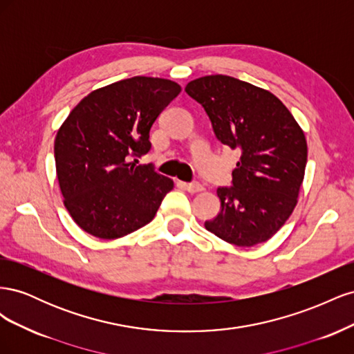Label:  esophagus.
Here are the masks:
<instances>
[{
  "mask_svg": "<svg viewBox=\"0 0 354 354\" xmlns=\"http://www.w3.org/2000/svg\"><path fill=\"white\" fill-rule=\"evenodd\" d=\"M185 187H186V190L189 192V194H198V192L203 190V186L196 183V181H194V183H187Z\"/></svg>",
  "mask_w": 354,
  "mask_h": 354,
  "instance_id": "esophagus-1",
  "label": "esophagus"
}]
</instances>
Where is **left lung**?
I'll return each instance as SVG.
<instances>
[{
  "label": "left lung",
  "mask_w": 354,
  "mask_h": 354,
  "mask_svg": "<svg viewBox=\"0 0 354 354\" xmlns=\"http://www.w3.org/2000/svg\"><path fill=\"white\" fill-rule=\"evenodd\" d=\"M185 90L218 140L241 151L233 186L217 189L221 209L205 229L236 246L269 241L297 205L307 164L301 127L274 94L227 75L194 80Z\"/></svg>",
  "instance_id": "1"
}]
</instances>
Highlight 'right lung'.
<instances>
[{
	"instance_id": "1",
	"label": "right lung",
	"mask_w": 354,
	"mask_h": 354,
	"mask_svg": "<svg viewBox=\"0 0 354 354\" xmlns=\"http://www.w3.org/2000/svg\"><path fill=\"white\" fill-rule=\"evenodd\" d=\"M169 80L133 77L91 91L69 113L55 140L57 180L78 226L116 239L151 223L173 180L130 158L151 151L149 133L180 94Z\"/></svg>"
}]
</instances>
